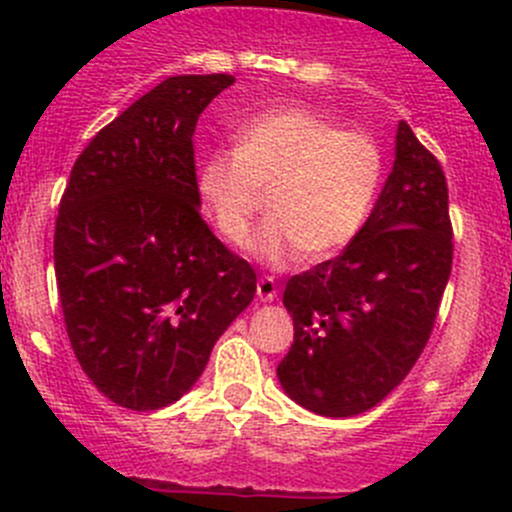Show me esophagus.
<instances>
[{"mask_svg":"<svg viewBox=\"0 0 512 512\" xmlns=\"http://www.w3.org/2000/svg\"><path fill=\"white\" fill-rule=\"evenodd\" d=\"M257 297H260V302H272L277 297V285L272 277H260L257 280Z\"/></svg>","mask_w":512,"mask_h":512,"instance_id":"1","label":"esophagus"}]
</instances>
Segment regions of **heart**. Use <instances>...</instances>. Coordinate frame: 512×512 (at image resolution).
I'll use <instances>...</instances> for the list:
<instances>
[{
    "instance_id": "heart-1",
    "label": "heart",
    "mask_w": 512,
    "mask_h": 512,
    "mask_svg": "<svg viewBox=\"0 0 512 512\" xmlns=\"http://www.w3.org/2000/svg\"><path fill=\"white\" fill-rule=\"evenodd\" d=\"M384 183V151L374 136L307 106H280L237 128L200 163L198 193L225 242L240 247L270 193V215L252 255L287 267L307 252L327 260L364 230Z\"/></svg>"
}]
</instances>
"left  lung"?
<instances>
[{
    "mask_svg": "<svg viewBox=\"0 0 512 512\" xmlns=\"http://www.w3.org/2000/svg\"><path fill=\"white\" fill-rule=\"evenodd\" d=\"M451 262L446 175L401 121L394 170L364 230L342 255L287 282L294 342L277 376L289 399L329 418L386 399L431 337Z\"/></svg>",
    "mask_w": 512,
    "mask_h": 512,
    "instance_id": "obj_1",
    "label": "left lung"
}]
</instances>
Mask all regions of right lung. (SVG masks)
I'll return each instance as SVG.
<instances>
[{
    "label": "right lung",
    "mask_w": 512,
    "mask_h": 512,
    "mask_svg": "<svg viewBox=\"0 0 512 512\" xmlns=\"http://www.w3.org/2000/svg\"><path fill=\"white\" fill-rule=\"evenodd\" d=\"M230 74L170 76L91 138L71 168L54 270L71 349L123 409L156 411L198 381L257 275L200 215L193 133Z\"/></svg>",
    "instance_id": "obj_1"
}]
</instances>
